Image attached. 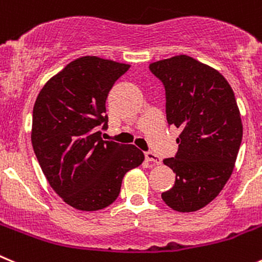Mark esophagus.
<instances>
[{
  "instance_id": "esophagus-1",
  "label": "esophagus",
  "mask_w": 262,
  "mask_h": 262,
  "mask_svg": "<svg viewBox=\"0 0 262 262\" xmlns=\"http://www.w3.org/2000/svg\"><path fill=\"white\" fill-rule=\"evenodd\" d=\"M145 158L146 161L153 162V163H157V164L161 163V158H159L157 154H154L153 151H145Z\"/></svg>"
}]
</instances>
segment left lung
Returning <instances> with one entry per match:
<instances>
[{
  "mask_svg": "<svg viewBox=\"0 0 262 262\" xmlns=\"http://www.w3.org/2000/svg\"><path fill=\"white\" fill-rule=\"evenodd\" d=\"M166 90V116L180 129L179 150L163 163L176 173L162 193L179 212H194L219 195L231 176L243 136L241 113L229 82L216 69L178 55L149 66Z\"/></svg>",
  "mask_w": 262,
  "mask_h": 262,
  "instance_id": "8db88e82",
  "label": "left lung"
}]
</instances>
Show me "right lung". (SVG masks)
<instances>
[{
  "label": "right lung",
  "mask_w": 262,
  "mask_h": 262,
  "mask_svg": "<svg viewBox=\"0 0 262 262\" xmlns=\"http://www.w3.org/2000/svg\"><path fill=\"white\" fill-rule=\"evenodd\" d=\"M128 64L82 56L46 82L33 106L32 145L50 186L66 203L98 211L113 203L126 172L144 153L133 144L101 139L105 101Z\"/></svg>",
  "instance_id": "obj_1"
}]
</instances>
